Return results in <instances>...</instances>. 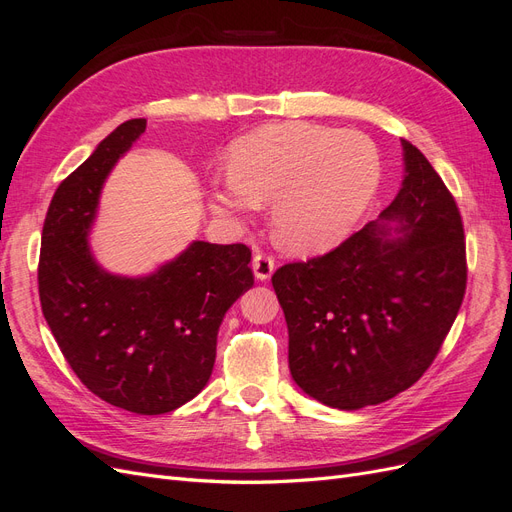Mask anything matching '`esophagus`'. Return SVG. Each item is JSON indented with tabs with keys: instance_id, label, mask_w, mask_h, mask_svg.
<instances>
[{
	"instance_id": "obj_1",
	"label": "esophagus",
	"mask_w": 512,
	"mask_h": 512,
	"mask_svg": "<svg viewBox=\"0 0 512 512\" xmlns=\"http://www.w3.org/2000/svg\"><path fill=\"white\" fill-rule=\"evenodd\" d=\"M252 269H254L256 280L267 282L269 277L273 275V271H275V260L271 256H267V254L256 252L254 260H252Z\"/></svg>"
}]
</instances>
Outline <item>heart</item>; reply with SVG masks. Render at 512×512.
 Returning a JSON list of instances; mask_svg holds the SVG:
<instances>
[{"mask_svg": "<svg viewBox=\"0 0 512 512\" xmlns=\"http://www.w3.org/2000/svg\"><path fill=\"white\" fill-rule=\"evenodd\" d=\"M382 177L369 136L307 121L269 123L230 149V173L211 183V209L230 220L271 203L277 241L297 254L342 243L365 215Z\"/></svg>", "mask_w": 512, "mask_h": 512, "instance_id": "obj_1", "label": "heart"}]
</instances>
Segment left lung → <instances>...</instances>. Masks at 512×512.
Segmentation results:
<instances>
[{
	"label": "left lung",
	"instance_id": "left-lung-1",
	"mask_svg": "<svg viewBox=\"0 0 512 512\" xmlns=\"http://www.w3.org/2000/svg\"><path fill=\"white\" fill-rule=\"evenodd\" d=\"M404 181L376 222L333 252L271 277L288 324L292 380L337 410L410 389L436 359L466 292L455 198L412 143Z\"/></svg>",
	"mask_w": 512,
	"mask_h": 512
}]
</instances>
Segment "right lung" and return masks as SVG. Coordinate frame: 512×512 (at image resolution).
<instances>
[{
	"instance_id": "1",
	"label": "right lung",
	"mask_w": 512,
	"mask_h": 512,
	"mask_svg": "<svg viewBox=\"0 0 512 512\" xmlns=\"http://www.w3.org/2000/svg\"><path fill=\"white\" fill-rule=\"evenodd\" d=\"M147 128L121 123L59 183L42 228L38 288L59 350L87 389L136 414L188 404L211 378L224 314L254 286L243 243L192 241L143 277L108 273L89 247L102 185Z\"/></svg>"
}]
</instances>
